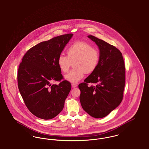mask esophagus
Masks as SVG:
<instances>
[{
	"mask_svg": "<svg viewBox=\"0 0 149 149\" xmlns=\"http://www.w3.org/2000/svg\"><path fill=\"white\" fill-rule=\"evenodd\" d=\"M71 86L73 87V88H76L77 86V85L76 84H74V83H72L71 84Z\"/></svg>",
	"mask_w": 149,
	"mask_h": 149,
	"instance_id": "obj_1",
	"label": "esophagus"
}]
</instances>
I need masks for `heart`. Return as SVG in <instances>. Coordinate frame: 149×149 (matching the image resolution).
Returning a JSON list of instances; mask_svg holds the SVG:
<instances>
[{
    "label": "heart",
    "instance_id": "obj_1",
    "mask_svg": "<svg viewBox=\"0 0 149 149\" xmlns=\"http://www.w3.org/2000/svg\"><path fill=\"white\" fill-rule=\"evenodd\" d=\"M68 56L60 54L57 58V65L60 70L66 72L69 70L71 63L75 69L64 77L72 83H77L84 77L85 73L91 74L94 71L99 64L100 53L98 50L85 41L74 43L67 50Z\"/></svg>",
    "mask_w": 149,
    "mask_h": 149
}]
</instances>
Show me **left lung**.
<instances>
[{
    "instance_id": "obj_1",
    "label": "left lung",
    "mask_w": 149,
    "mask_h": 149,
    "mask_svg": "<svg viewBox=\"0 0 149 149\" xmlns=\"http://www.w3.org/2000/svg\"><path fill=\"white\" fill-rule=\"evenodd\" d=\"M98 46L100 60L97 69L79 85L83 109L94 118L106 117L120 104L125 85V66L120 51L92 35ZM94 83L95 86H88Z\"/></svg>"
}]
</instances>
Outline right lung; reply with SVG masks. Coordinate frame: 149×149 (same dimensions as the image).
Segmentation results:
<instances>
[{"label": "right lung", "mask_w": 149, "mask_h": 149, "mask_svg": "<svg viewBox=\"0 0 149 149\" xmlns=\"http://www.w3.org/2000/svg\"><path fill=\"white\" fill-rule=\"evenodd\" d=\"M73 34L59 36L36 45L26 53L19 65L17 79L19 92L29 111L50 120L63 109L71 84L64 80L57 58Z\"/></svg>", "instance_id": "1"}]
</instances>
